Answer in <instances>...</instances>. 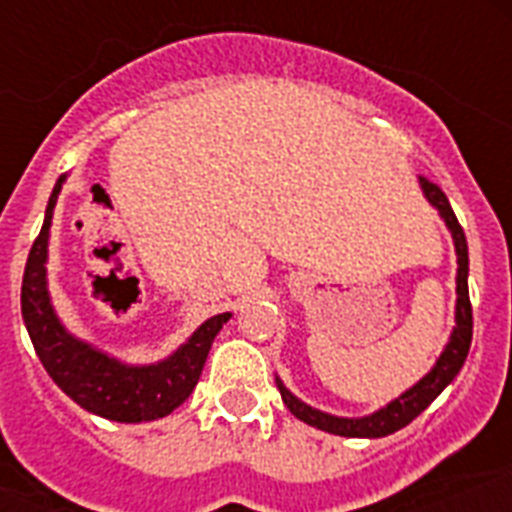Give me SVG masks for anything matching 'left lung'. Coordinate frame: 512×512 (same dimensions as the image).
Listing matches in <instances>:
<instances>
[{"label": "left lung", "instance_id": "1", "mask_svg": "<svg viewBox=\"0 0 512 512\" xmlns=\"http://www.w3.org/2000/svg\"><path fill=\"white\" fill-rule=\"evenodd\" d=\"M420 188L425 193V199L430 201V207L438 209V215L446 223L449 233H452L454 252H457V305H454V329L449 335V342L441 350V356L436 358V364L430 366V372L417 380L409 390H404L401 396H396L390 404L380 406L377 412L364 414V417H337V414L321 412L316 406L305 404L276 377L279 385L281 401L287 404V409L295 414L297 420L308 422L313 428L324 430V433H335V436L345 438H382L396 433V430L406 428L409 422L428 409L441 390L460 374L465 358H468L470 340H473V308H470L468 295V241H465V231L457 223L452 204L446 199V193L438 188L436 183H430L425 177H420Z\"/></svg>", "mask_w": 512, "mask_h": 512}]
</instances>
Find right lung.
I'll use <instances>...</instances> for the list:
<instances>
[{"label": "right lung", "instance_id": "add662e5", "mask_svg": "<svg viewBox=\"0 0 512 512\" xmlns=\"http://www.w3.org/2000/svg\"><path fill=\"white\" fill-rule=\"evenodd\" d=\"M63 183L66 175H60L52 188L44 209V225L28 252L20 289V311L36 356L55 385L90 414L114 422H151L167 417L196 388L209 348L231 313H217L204 321L175 353L156 364H127L71 335L58 319L47 289L52 209L58 204Z\"/></svg>", "mask_w": 512, "mask_h": 512}]
</instances>
